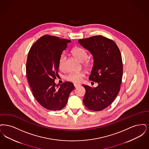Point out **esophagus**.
Returning <instances> with one entry per match:
<instances>
[{"label":"esophagus","instance_id":"34e87169","mask_svg":"<svg viewBox=\"0 0 149 149\" xmlns=\"http://www.w3.org/2000/svg\"><path fill=\"white\" fill-rule=\"evenodd\" d=\"M80 86V84H74V87L75 88H77L78 87V86Z\"/></svg>","mask_w":149,"mask_h":149}]
</instances>
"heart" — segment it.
<instances>
[{
  "label": "heart",
  "mask_w": 149,
  "mask_h": 149,
  "mask_svg": "<svg viewBox=\"0 0 149 149\" xmlns=\"http://www.w3.org/2000/svg\"><path fill=\"white\" fill-rule=\"evenodd\" d=\"M73 56L81 62H83V65L86 68H90L92 65V61L91 59L88 58V54L87 51L82 47H75L71 51ZM65 55L62 54L61 55L58 60V68L60 70H64V63L65 60ZM84 77V74L82 72H74L68 74L65 77V79L73 83H79L81 82L82 78Z\"/></svg>",
  "instance_id": "heart-1"
}]
</instances>
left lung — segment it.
I'll use <instances>...</instances> for the list:
<instances>
[{
    "label": "left lung",
    "instance_id": "8db88e82",
    "mask_svg": "<svg viewBox=\"0 0 149 149\" xmlns=\"http://www.w3.org/2000/svg\"><path fill=\"white\" fill-rule=\"evenodd\" d=\"M78 42L93 56L89 79L98 83L94 88L82 84L86 90L84 103L90 110H103L112 103L120 90L123 65L120 49L114 41L102 36L79 39Z\"/></svg>",
    "mask_w": 149,
    "mask_h": 149
}]
</instances>
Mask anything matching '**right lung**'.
Segmentation results:
<instances>
[{
	"mask_svg": "<svg viewBox=\"0 0 149 149\" xmlns=\"http://www.w3.org/2000/svg\"><path fill=\"white\" fill-rule=\"evenodd\" d=\"M70 40L44 36L31 47L26 63V77L33 96L42 106L53 111L62 110L74 84L65 82L56 85L58 75V60Z\"/></svg>",
	"mask_w": 149,
	"mask_h": 149,
	"instance_id": "right-lung-1",
	"label": "right lung"
}]
</instances>
